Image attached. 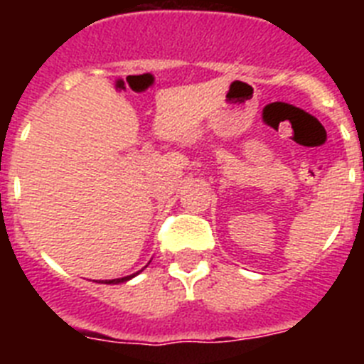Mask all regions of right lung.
I'll list each match as a JSON object with an SVG mask.
<instances>
[{"label": "right lung", "instance_id": "add662e5", "mask_svg": "<svg viewBox=\"0 0 364 364\" xmlns=\"http://www.w3.org/2000/svg\"><path fill=\"white\" fill-rule=\"evenodd\" d=\"M144 268H147V266H144ZM144 268L140 269V272H144ZM140 272H136V273H133V275H127V277H120V279H109V281H102V284H120V282H127V281H131V279L133 277H136L138 273Z\"/></svg>", "mask_w": 364, "mask_h": 364}]
</instances>
